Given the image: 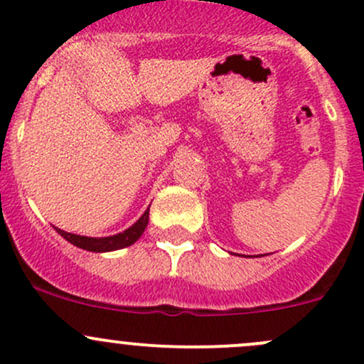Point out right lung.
<instances>
[{
	"label": "right lung",
	"instance_id": "obj_1",
	"mask_svg": "<svg viewBox=\"0 0 364 364\" xmlns=\"http://www.w3.org/2000/svg\"><path fill=\"white\" fill-rule=\"evenodd\" d=\"M147 224H149V208L145 210L144 215H141L133 226L127 228V230L122 231V233L114 235V237H107V238L80 237V235L66 233V231L59 230V228H55V231H58L63 238L68 240L70 243H73L75 247H78V249L91 250V252H108V250H117V249H124V247L133 245V243L141 237V233L145 231Z\"/></svg>",
	"mask_w": 364,
	"mask_h": 364
}]
</instances>
